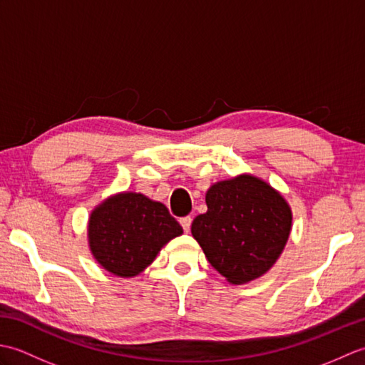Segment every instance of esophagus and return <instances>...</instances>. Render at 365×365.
Listing matches in <instances>:
<instances>
[{
  "instance_id": "obj_1",
  "label": "esophagus",
  "mask_w": 365,
  "mask_h": 365,
  "mask_svg": "<svg viewBox=\"0 0 365 365\" xmlns=\"http://www.w3.org/2000/svg\"><path fill=\"white\" fill-rule=\"evenodd\" d=\"M191 216H185V218H182L180 220V224H182V227H183V230L185 232H187V234H188V232H190V229H191Z\"/></svg>"
}]
</instances>
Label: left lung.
I'll list each match as a JSON object with an SVG mask.
<instances>
[{
    "instance_id": "left-lung-1",
    "label": "left lung",
    "mask_w": 365,
    "mask_h": 365,
    "mask_svg": "<svg viewBox=\"0 0 365 365\" xmlns=\"http://www.w3.org/2000/svg\"><path fill=\"white\" fill-rule=\"evenodd\" d=\"M207 212L191 224V234L207 260L234 285L263 276L281 257L292 232V208L263 178L238 174L213 183Z\"/></svg>"
}]
</instances>
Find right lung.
<instances>
[{"label":"right lung","instance_id":"1","mask_svg":"<svg viewBox=\"0 0 365 365\" xmlns=\"http://www.w3.org/2000/svg\"><path fill=\"white\" fill-rule=\"evenodd\" d=\"M182 234L165 204L133 191L106 197L88 221L91 254L108 273L119 277L143 273L161 247Z\"/></svg>","mask_w":365,"mask_h":365}]
</instances>
